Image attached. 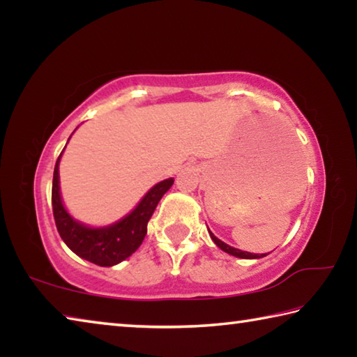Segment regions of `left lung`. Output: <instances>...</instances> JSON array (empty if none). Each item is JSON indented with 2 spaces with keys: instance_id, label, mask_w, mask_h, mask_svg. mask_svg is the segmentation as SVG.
<instances>
[{
  "instance_id": "obj_1",
  "label": "left lung",
  "mask_w": 357,
  "mask_h": 357,
  "mask_svg": "<svg viewBox=\"0 0 357 357\" xmlns=\"http://www.w3.org/2000/svg\"><path fill=\"white\" fill-rule=\"evenodd\" d=\"M209 234H211V238H213V241L215 243V245L217 247H220V249L223 250V252H227V253H229V255H234V257H238V258H247V259H252V258H261V257H264L266 253H261V255H258V253H249V252H243V250H238V249H234V247H229L228 244H225V243H222L220 239H217L213 233L209 231Z\"/></svg>"
}]
</instances>
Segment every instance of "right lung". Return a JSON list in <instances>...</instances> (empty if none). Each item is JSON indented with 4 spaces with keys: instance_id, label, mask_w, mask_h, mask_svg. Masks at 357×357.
Returning <instances> with one entry per match:
<instances>
[{
    "instance_id": "obj_1",
    "label": "right lung",
    "mask_w": 357,
    "mask_h": 357,
    "mask_svg": "<svg viewBox=\"0 0 357 357\" xmlns=\"http://www.w3.org/2000/svg\"><path fill=\"white\" fill-rule=\"evenodd\" d=\"M61 154L58 157L55 172H53L52 185L53 217H55L59 236L72 252L94 264L113 266L121 263L142 245L144 236H146L151 215L154 214L157 203L160 202L164 193L173 185V179L170 178L155 184L143 197L138 206L114 225L105 228H88L72 219L63 206L61 195H59L58 174V164Z\"/></svg>"
}]
</instances>
